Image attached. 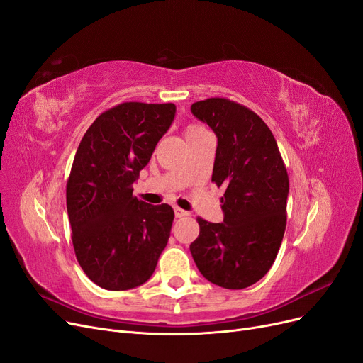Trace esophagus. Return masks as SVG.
<instances>
[{
    "instance_id": "obj_1",
    "label": "esophagus",
    "mask_w": 363,
    "mask_h": 363,
    "mask_svg": "<svg viewBox=\"0 0 363 363\" xmlns=\"http://www.w3.org/2000/svg\"><path fill=\"white\" fill-rule=\"evenodd\" d=\"M174 213H176V218H187V216H191L189 211H186V210L180 208V207H174Z\"/></svg>"
}]
</instances>
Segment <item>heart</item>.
Instances as JSON below:
<instances>
[{"instance_id":"1","label":"heart","mask_w":363,"mask_h":363,"mask_svg":"<svg viewBox=\"0 0 363 363\" xmlns=\"http://www.w3.org/2000/svg\"><path fill=\"white\" fill-rule=\"evenodd\" d=\"M206 132H207V129L204 126H201L199 123H189L186 126V138L189 140V138H194V136H198V135L206 133Z\"/></svg>"}]
</instances>
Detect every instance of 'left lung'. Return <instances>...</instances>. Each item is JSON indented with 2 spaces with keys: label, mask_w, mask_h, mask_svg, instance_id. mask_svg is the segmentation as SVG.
<instances>
[{
  "label": "left lung",
  "mask_w": 363,
  "mask_h": 363,
  "mask_svg": "<svg viewBox=\"0 0 363 363\" xmlns=\"http://www.w3.org/2000/svg\"><path fill=\"white\" fill-rule=\"evenodd\" d=\"M192 114L218 136L211 182L223 186V222L196 218L191 245L203 277L228 290H242L270 270L286 225L290 182L267 124L247 106L227 97L192 105Z\"/></svg>",
  "instance_id": "left-lung-1"
}]
</instances>
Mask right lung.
Here are the masks:
<instances>
[{
    "label": "right lung",
    "mask_w": 363,
    "mask_h": 363,
    "mask_svg": "<svg viewBox=\"0 0 363 363\" xmlns=\"http://www.w3.org/2000/svg\"><path fill=\"white\" fill-rule=\"evenodd\" d=\"M174 116V104L123 102L93 121L74 155L66 186L72 243L84 273L105 290L148 281L168 243L172 207L133 196V182Z\"/></svg>",
    "instance_id": "add662e5"
}]
</instances>
